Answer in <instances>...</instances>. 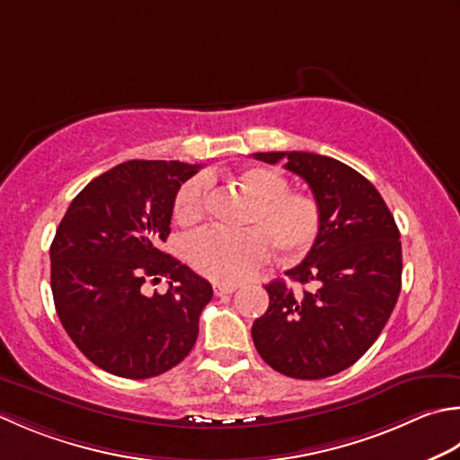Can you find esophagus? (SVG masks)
<instances>
[{
	"mask_svg": "<svg viewBox=\"0 0 460 460\" xmlns=\"http://www.w3.org/2000/svg\"><path fill=\"white\" fill-rule=\"evenodd\" d=\"M237 289L235 283H215L213 285V291L217 296H223V295H229Z\"/></svg>",
	"mask_w": 460,
	"mask_h": 460,
	"instance_id": "1",
	"label": "esophagus"
}]
</instances>
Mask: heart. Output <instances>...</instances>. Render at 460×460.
<instances>
[{
	"label": "heart",
	"instance_id": "1",
	"mask_svg": "<svg viewBox=\"0 0 460 460\" xmlns=\"http://www.w3.org/2000/svg\"><path fill=\"white\" fill-rule=\"evenodd\" d=\"M233 183L247 197L235 233L203 231L189 239L185 259L197 273L211 281L235 283L249 277L269 259V247L283 263H295L317 243L323 211L317 197L289 189L281 171L245 167L233 175ZM207 181L193 177L179 187L173 201L175 221L183 227L203 217Z\"/></svg>",
	"mask_w": 460,
	"mask_h": 460
}]
</instances>
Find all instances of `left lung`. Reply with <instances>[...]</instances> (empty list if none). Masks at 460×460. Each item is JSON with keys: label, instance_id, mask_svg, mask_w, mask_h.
I'll return each mask as SVG.
<instances>
[{"label": "left lung", "instance_id": "obj_1", "mask_svg": "<svg viewBox=\"0 0 460 460\" xmlns=\"http://www.w3.org/2000/svg\"><path fill=\"white\" fill-rule=\"evenodd\" d=\"M309 183L323 211L319 239L303 263L265 285L269 309L251 329L263 361L293 379H325L361 358L401 293V235L381 193L358 171L307 151L255 153Z\"/></svg>", "mask_w": 460, "mask_h": 460}]
</instances>
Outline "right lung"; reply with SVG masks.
<instances>
[{
    "label": "right lung",
    "instance_id": "obj_1",
    "mask_svg": "<svg viewBox=\"0 0 460 460\" xmlns=\"http://www.w3.org/2000/svg\"><path fill=\"white\" fill-rule=\"evenodd\" d=\"M201 165L125 161L87 183L53 237L51 293L63 329L89 361L123 379L179 365L199 335L211 283L159 249L181 183ZM170 289L146 296L147 278Z\"/></svg>",
    "mask_w": 460,
    "mask_h": 460
}]
</instances>
